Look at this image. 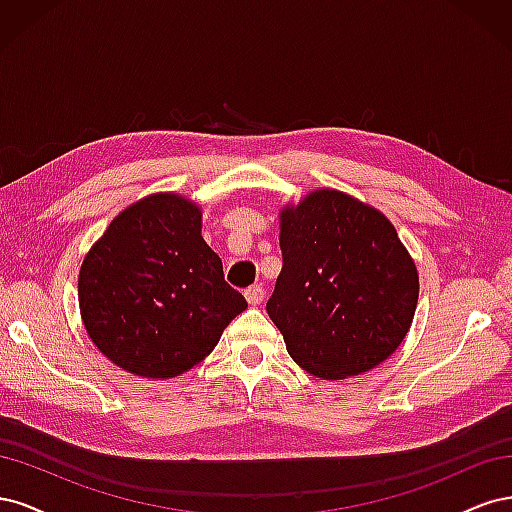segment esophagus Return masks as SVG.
Masks as SVG:
<instances>
[{"label":"esophagus","instance_id":"34e87169","mask_svg":"<svg viewBox=\"0 0 512 512\" xmlns=\"http://www.w3.org/2000/svg\"><path fill=\"white\" fill-rule=\"evenodd\" d=\"M245 301L250 303V305H258V303H262V299H265V288H262L260 284H256V286H250V288H245Z\"/></svg>","mask_w":512,"mask_h":512}]
</instances>
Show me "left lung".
<instances>
[{"mask_svg":"<svg viewBox=\"0 0 512 512\" xmlns=\"http://www.w3.org/2000/svg\"><path fill=\"white\" fill-rule=\"evenodd\" d=\"M282 273L267 314L292 361L322 380L378 367L404 342L418 271L395 226L339 190H314L280 211Z\"/></svg>","mask_w":512,"mask_h":512,"instance_id":"obj_1","label":"left lung"}]
</instances>
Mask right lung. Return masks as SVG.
Segmentation results:
<instances>
[{"label": "right lung", "mask_w": 512, "mask_h": 512, "mask_svg": "<svg viewBox=\"0 0 512 512\" xmlns=\"http://www.w3.org/2000/svg\"><path fill=\"white\" fill-rule=\"evenodd\" d=\"M200 230L194 200L158 192L123 209L87 252L79 271L85 331L128 374H185L247 307Z\"/></svg>", "instance_id": "obj_1"}]
</instances>
